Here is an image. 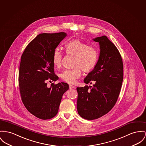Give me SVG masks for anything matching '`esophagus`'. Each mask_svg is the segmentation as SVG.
<instances>
[{
  "mask_svg": "<svg viewBox=\"0 0 146 146\" xmlns=\"http://www.w3.org/2000/svg\"><path fill=\"white\" fill-rule=\"evenodd\" d=\"M75 88V86H74V85H69V88H70V89H71V88Z\"/></svg>",
  "mask_w": 146,
  "mask_h": 146,
  "instance_id": "34e87169",
  "label": "esophagus"
}]
</instances>
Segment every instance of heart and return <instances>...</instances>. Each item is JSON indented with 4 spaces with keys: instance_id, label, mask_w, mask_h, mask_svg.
Returning <instances> with one entry per match:
<instances>
[{
    "instance_id": "b5f03b06",
    "label": "heart",
    "mask_w": 146,
    "mask_h": 146,
    "mask_svg": "<svg viewBox=\"0 0 146 146\" xmlns=\"http://www.w3.org/2000/svg\"><path fill=\"white\" fill-rule=\"evenodd\" d=\"M65 49L68 54L76 56L75 68L65 70L60 74L61 79L68 84H74L81 75L82 68L85 72H90L95 68L97 64L98 54L95 47L78 39H74L67 42ZM62 55L60 50L56 49L52 56L54 65L59 68L62 63Z\"/></svg>"
}]
</instances>
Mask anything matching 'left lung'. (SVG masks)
Instances as JSON below:
<instances>
[{"label": "left lung", "mask_w": 146, "mask_h": 146, "mask_svg": "<svg viewBox=\"0 0 146 146\" xmlns=\"http://www.w3.org/2000/svg\"><path fill=\"white\" fill-rule=\"evenodd\" d=\"M92 40L99 44L100 55L95 68L84 80L92 86L76 88L78 113L88 120L106 115L115 106L123 78L122 60L116 46L105 35Z\"/></svg>", "instance_id": "left-lung-1"}]
</instances>
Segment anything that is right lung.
Listing matches in <instances>:
<instances>
[{"instance_id":"obj_1","label":"right lung","mask_w":146,"mask_h":146,"mask_svg":"<svg viewBox=\"0 0 146 146\" xmlns=\"http://www.w3.org/2000/svg\"><path fill=\"white\" fill-rule=\"evenodd\" d=\"M67 36L64 32L39 34L23 52L19 71L21 100L28 111L42 119L56 116L63 94L68 90L65 82L51 84L58 76L54 73L52 56L60 42Z\"/></svg>"}]
</instances>
